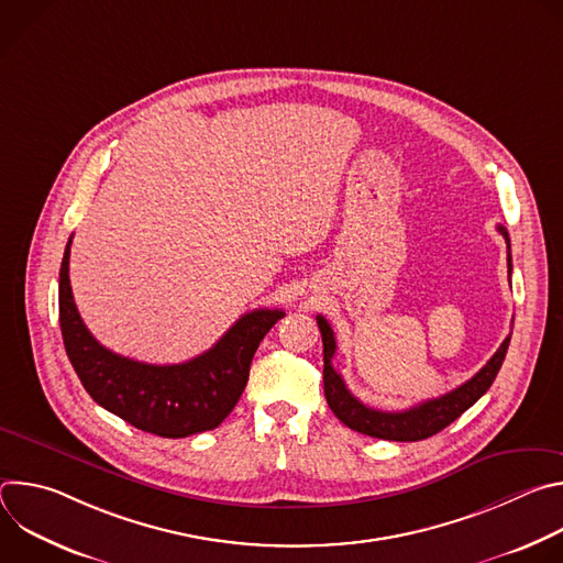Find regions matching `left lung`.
<instances>
[{
	"mask_svg": "<svg viewBox=\"0 0 563 563\" xmlns=\"http://www.w3.org/2000/svg\"><path fill=\"white\" fill-rule=\"evenodd\" d=\"M497 229H499V233H504L506 243H508V269L512 272L508 231L501 224ZM316 323H318L320 336H323V363H325L323 383H325L328 406L347 428H352L361 434H367V437L385 439V441H423V439L441 432L443 428H448L452 421H456L467 408H472L476 400L490 389L493 380L497 378V374L504 365V358H506V352L510 345V336H512V332H510L508 339L501 343V347L495 352V356L456 389H452L439 398L423 400V404H419L410 410H404V412H383V410L363 406L361 400L347 389L345 380L332 365V358L336 352L334 332H332L328 320L320 313L316 316Z\"/></svg>",
	"mask_w": 563,
	"mask_h": 563,
	"instance_id": "1",
	"label": "left lung"
}]
</instances>
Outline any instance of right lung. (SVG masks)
Segmentation results:
<instances>
[{
	"instance_id": "obj_1",
	"label": "right lung",
	"mask_w": 563,
	"mask_h": 563,
	"mask_svg": "<svg viewBox=\"0 0 563 563\" xmlns=\"http://www.w3.org/2000/svg\"><path fill=\"white\" fill-rule=\"evenodd\" d=\"M68 238L59 267V328L73 369L98 406L142 432L183 439L218 428L243 394L252 358L283 309L240 316L205 354L178 365H148L100 345L79 318L68 280Z\"/></svg>"
}]
</instances>
